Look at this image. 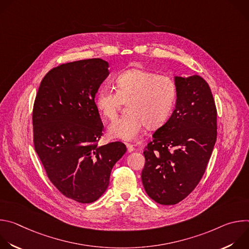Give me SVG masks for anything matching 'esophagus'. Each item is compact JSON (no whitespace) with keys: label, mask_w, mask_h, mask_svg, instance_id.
Returning a JSON list of instances; mask_svg holds the SVG:
<instances>
[{"label":"esophagus","mask_w":249,"mask_h":249,"mask_svg":"<svg viewBox=\"0 0 249 249\" xmlns=\"http://www.w3.org/2000/svg\"><path fill=\"white\" fill-rule=\"evenodd\" d=\"M126 147H127V151H128V153H132V152L135 150V148H134V146H133L132 144L126 143Z\"/></svg>","instance_id":"1"}]
</instances>
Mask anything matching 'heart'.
<instances>
[{
	"mask_svg": "<svg viewBox=\"0 0 249 249\" xmlns=\"http://www.w3.org/2000/svg\"><path fill=\"white\" fill-rule=\"evenodd\" d=\"M115 91L101 87L95 93L94 105L106 120L117 117L122 103L127 113L108 127L111 138L132 141L145 125L149 130L162 126L170 117L178 94L175 81L144 69H130L119 74Z\"/></svg>",
	"mask_w": 249,
	"mask_h": 249,
	"instance_id": "1",
	"label": "heart"
}]
</instances>
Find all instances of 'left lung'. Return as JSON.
Masks as SVG:
<instances>
[{
    "mask_svg": "<svg viewBox=\"0 0 249 249\" xmlns=\"http://www.w3.org/2000/svg\"><path fill=\"white\" fill-rule=\"evenodd\" d=\"M175 109L153 134L144 156L142 181L161 205L185 199L203 177L217 140V108L208 83L199 76L175 77Z\"/></svg>",
    "mask_w": 249,
    "mask_h": 249,
    "instance_id": "1",
    "label": "left lung"
}]
</instances>
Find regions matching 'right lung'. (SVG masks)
Wrapping results in <instances>:
<instances>
[{"instance_id": "add662e5", "label": "right lung", "mask_w": 249, "mask_h": 249, "mask_svg": "<svg viewBox=\"0 0 249 249\" xmlns=\"http://www.w3.org/2000/svg\"><path fill=\"white\" fill-rule=\"evenodd\" d=\"M99 59L60 64L42 79L32 111L33 144L49 180L67 198L92 203L107 189L121 142L98 146L103 124L95 93L108 76Z\"/></svg>"}]
</instances>
